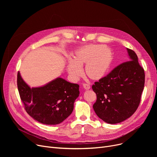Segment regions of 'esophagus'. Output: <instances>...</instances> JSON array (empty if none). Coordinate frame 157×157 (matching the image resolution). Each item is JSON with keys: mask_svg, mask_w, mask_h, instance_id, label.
Masks as SVG:
<instances>
[{"mask_svg": "<svg viewBox=\"0 0 157 157\" xmlns=\"http://www.w3.org/2000/svg\"><path fill=\"white\" fill-rule=\"evenodd\" d=\"M83 88H84L85 90H89V89L90 88V85H88V84H87V83H83Z\"/></svg>", "mask_w": 157, "mask_h": 157, "instance_id": "obj_1", "label": "esophagus"}]
</instances>
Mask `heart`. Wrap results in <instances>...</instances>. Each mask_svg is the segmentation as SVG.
<instances>
[{"label": "heart", "instance_id": "obj_1", "mask_svg": "<svg viewBox=\"0 0 157 157\" xmlns=\"http://www.w3.org/2000/svg\"><path fill=\"white\" fill-rule=\"evenodd\" d=\"M113 62L111 51L104 45L88 46L77 53L75 59H69L67 71L74 78H79L83 73L82 65L86 64L87 75L94 79L103 78L109 71Z\"/></svg>", "mask_w": 157, "mask_h": 157}]
</instances>
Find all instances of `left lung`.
Segmentation results:
<instances>
[{
    "instance_id": "8db88e82",
    "label": "left lung",
    "mask_w": 157,
    "mask_h": 157,
    "mask_svg": "<svg viewBox=\"0 0 157 157\" xmlns=\"http://www.w3.org/2000/svg\"><path fill=\"white\" fill-rule=\"evenodd\" d=\"M128 61L115 67L92 85L97 95L93 108L104 121L116 124L127 120L137 110L144 89L145 74L136 53L127 48Z\"/></svg>"
}]
</instances>
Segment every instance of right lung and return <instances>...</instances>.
<instances>
[{"label": "right lung", "instance_id": "add662e5", "mask_svg": "<svg viewBox=\"0 0 157 157\" xmlns=\"http://www.w3.org/2000/svg\"><path fill=\"white\" fill-rule=\"evenodd\" d=\"M17 85L25 109L35 120L45 125H57L72 113L74 103L79 94L78 84L57 78L48 84L30 88L20 72Z\"/></svg>", "mask_w": 157, "mask_h": 157}]
</instances>
